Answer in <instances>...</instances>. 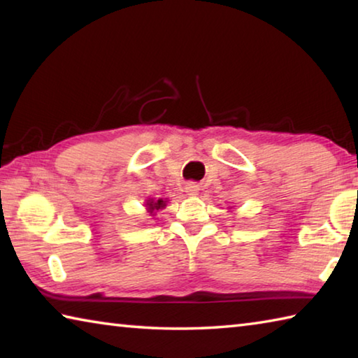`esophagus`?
Masks as SVG:
<instances>
[{
  "mask_svg": "<svg viewBox=\"0 0 358 358\" xmlns=\"http://www.w3.org/2000/svg\"><path fill=\"white\" fill-rule=\"evenodd\" d=\"M185 191L187 192V196H197L199 191H201V187H199L197 183H192V181H189V183H186Z\"/></svg>",
  "mask_w": 358,
  "mask_h": 358,
  "instance_id": "1",
  "label": "esophagus"
}]
</instances>
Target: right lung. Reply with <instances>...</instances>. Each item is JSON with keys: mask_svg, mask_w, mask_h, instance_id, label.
Here are the masks:
<instances>
[{"mask_svg": "<svg viewBox=\"0 0 358 358\" xmlns=\"http://www.w3.org/2000/svg\"><path fill=\"white\" fill-rule=\"evenodd\" d=\"M147 205H148V211L150 213H153L155 210H159V208H164L166 207V202L162 201V199H159V201L157 202H153V201H148L147 202Z\"/></svg>", "mask_w": 358, "mask_h": 358, "instance_id": "obj_1", "label": "right lung"}]
</instances>
